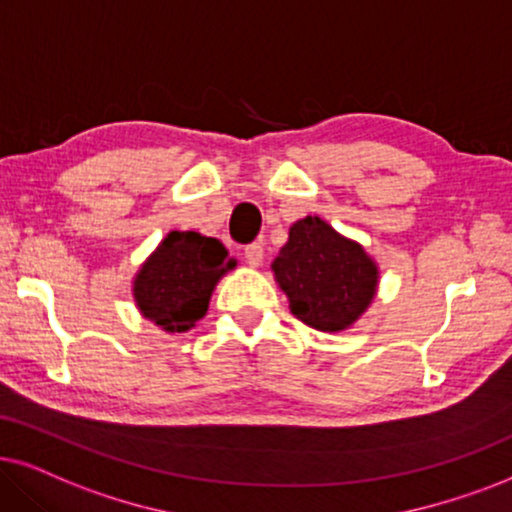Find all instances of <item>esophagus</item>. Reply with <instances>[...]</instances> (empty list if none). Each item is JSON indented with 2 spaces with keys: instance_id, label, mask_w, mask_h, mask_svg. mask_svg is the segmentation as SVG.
I'll use <instances>...</instances> for the list:
<instances>
[{
  "instance_id": "obj_1",
  "label": "esophagus",
  "mask_w": 512,
  "mask_h": 512,
  "mask_svg": "<svg viewBox=\"0 0 512 512\" xmlns=\"http://www.w3.org/2000/svg\"><path fill=\"white\" fill-rule=\"evenodd\" d=\"M245 262L250 264V267H260V264L264 262V248H262V243H250V245H245Z\"/></svg>"
}]
</instances>
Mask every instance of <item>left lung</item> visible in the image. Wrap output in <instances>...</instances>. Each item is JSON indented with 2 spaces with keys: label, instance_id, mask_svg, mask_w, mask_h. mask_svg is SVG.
Masks as SVG:
<instances>
[{
  "label": "left lung",
  "instance_id": "1",
  "mask_svg": "<svg viewBox=\"0 0 512 512\" xmlns=\"http://www.w3.org/2000/svg\"><path fill=\"white\" fill-rule=\"evenodd\" d=\"M271 269L288 295L290 312L323 333L352 326L378 288V264L321 217H304L290 226L288 243Z\"/></svg>",
  "mask_w": 512,
  "mask_h": 512
}]
</instances>
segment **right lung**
I'll return each mask as SVG.
<instances>
[{"instance_id":"add662e5","label":"right lung","mask_w":512,"mask_h":512,"mask_svg":"<svg viewBox=\"0 0 512 512\" xmlns=\"http://www.w3.org/2000/svg\"><path fill=\"white\" fill-rule=\"evenodd\" d=\"M234 267L217 238L170 231L134 276V300L155 326L184 333L203 319L217 281Z\"/></svg>"}]
</instances>
